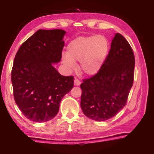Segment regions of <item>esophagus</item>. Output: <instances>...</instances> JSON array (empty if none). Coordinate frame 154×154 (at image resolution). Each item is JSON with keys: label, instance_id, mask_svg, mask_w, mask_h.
I'll return each mask as SVG.
<instances>
[{"label": "esophagus", "instance_id": "esophagus-1", "mask_svg": "<svg viewBox=\"0 0 154 154\" xmlns=\"http://www.w3.org/2000/svg\"><path fill=\"white\" fill-rule=\"evenodd\" d=\"M74 84L75 85H77H77H79L81 84V81L79 79H77V78H75Z\"/></svg>", "mask_w": 154, "mask_h": 154}]
</instances>
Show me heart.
<instances>
[{
	"mask_svg": "<svg viewBox=\"0 0 154 154\" xmlns=\"http://www.w3.org/2000/svg\"><path fill=\"white\" fill-rule=\"evenodd\" d=\"M109 52V42L103 35L79 36L67 47V54L62 56L65 66L74 69L75 61H79V69L88 75L100 71Z\"/></svg>",
	"mask_w": 154,
	"mask_h": 154,
	"instance_id": "obj_1",
	"label": "heart"
}]
</instances>
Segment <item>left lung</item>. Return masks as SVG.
<instances>
[{"mask_svg": "<svg viewBox=\"0 0 154 154\" xmlns=\"http://www.w3.org/2000/svg\"><path fill=\"white\" fill-rule=\"evenodd\" d=\"M134 65L131 46L116 33L102 68L80 85L81 107L88 118L105 121L123 109L133 85Z\"/></svg>", "mask_w": 154, "mask_h": 154, "instance_id": "obj_1", "label": "left lung"}]
</instances>
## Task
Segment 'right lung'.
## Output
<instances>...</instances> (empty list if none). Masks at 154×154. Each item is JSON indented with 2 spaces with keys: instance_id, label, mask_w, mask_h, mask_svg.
<instances>
[{
  "instance_id": "add662e5",
  "label": "right lung",
  "mask_w": 154,
  "mask_h": 154,
  "mask_svg": "<svg viewBox=\"0 0 154 154\" xmlns=\"http://www.w3.org/2000/svg\"><path fill=\"white\" fill-rule=\"evenodd\" d=\"M63 30H38L22 43L11 71L14 97L24 116L35 122L53 119L60 103L74 85L72 76H62L53 66L62 58Z\"/></svg>"
}]
</instances>
